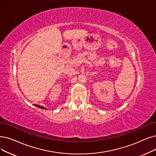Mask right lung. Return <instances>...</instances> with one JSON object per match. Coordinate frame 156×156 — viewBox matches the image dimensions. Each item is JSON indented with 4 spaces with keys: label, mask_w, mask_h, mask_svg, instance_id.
Returning <instances> with one entry per match:
<instances>
[{
    "label": "right lung",
    "mask_w": 156,
    "mask_h": 156,
    "mask_svg": "<svg viewBox=\"0 0 156 156\" xmlns=\"http://www.w3.org/2000/svg\"><path fill=\"white\" fill-rule=\"evenodd\" d=\"M34 105H35L36 107H38V108H41V109H45V110H47V109L46 108H44L43 106H41V105H37V104H35Z\"/></svg>",
    "instance_id": "add662e5"
}]
</instances>
